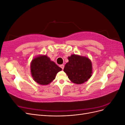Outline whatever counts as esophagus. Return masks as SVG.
<instances>
[{"label": "esophagus", "mask_w": 125, "mask_h": 125, "mask_svg": "<svg viewBox=\"0 0 125 125\" xmlns=\"http://www.w3.org/2000/svg\"><path fill=\"white\" fill-rule=\"evenodd\" d=\"M59 67L61 68L63 70V68H64V65H63V64H62V65H60V66H59Z\"/></svg>", "instance_id": "1"}]
</instances>
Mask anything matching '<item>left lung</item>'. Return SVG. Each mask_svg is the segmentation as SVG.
<instances>
[{"instance_id": "1", "label": "left lung", "mask_w": 125, "mask_h": 125, "mask_svg": "<svg viewBox=\"0 0 125 125\" xmlns=\"http://www.w3.org/2000/svg\"><path fill=\"white\" fill-rule=\"evenodd\" d=\"M68 58L69 62L65 65L63 71L69 80L77 84L88 81L92 74V65L90 59L75 54Z\"/></svg>"}]
</instances>
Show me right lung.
Masks as SVG:
<instances>
[{"label":"right lung","instance_id":"add662e5","mask_svg":"<svg viewBox=\"0 0 125 125\" xmlns=\"http://www.w3.org/2000/svg\"><path fill=\"white\" fill-rule=\"evenodd\" d=\"M62 69L46 55H40L34 58L31 63L32 77L37 83L50 84L55 79L56 74Z\"/></svg>","mask_w":125,"mask_h":125}]
</instances>
